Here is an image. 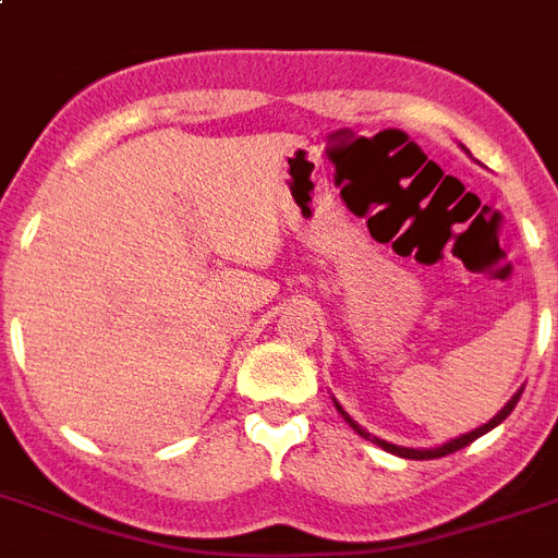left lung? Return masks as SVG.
<instances>
[{
  "label": "left lung",
  "instance_id": "obj_1",
  "mask_svg": "<svg viewBox=\"0 0 558 558\" xmlns=\"http://www.w3.org/2000/svg\"><path fill=\"white\" fill-rule=\"evenodd\" d=\"M519 399H521V390H519V393H515V397L510 399V402H507V405L501 408V411H498V414L493 416V420H489V423H484V425H481V428H475V432L460 434V437H454V440H449V442H442V446H437V449H405V446H393V442H388V440H379V437H373L371 432H365V428H362V425H359L356 420H350V414H348V411H344V408L339 405V402H336V408H339V414L344 416V420H348L353 432L362 434L365 440H371V442H376V446H381V449L390 451V454H399V458H408V460H434V458H446V454H451V451H458V449H463V446H469V442H475L477 437H481V434L493 432L495 425H501L504 420H507V416L512 414V408H515V402H519Z\"/></svg>",
  "mask_w": 558,
  "mask_h": 558
}]
</instances>
